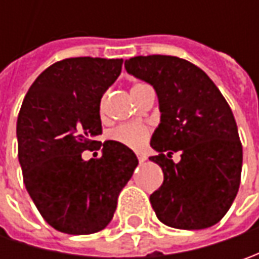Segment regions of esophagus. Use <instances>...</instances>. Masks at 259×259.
I'll return each instance as SVG.
<instances>
[{
    "label": "esophagus",
    "instance_id": "obj_1",
    "mask_svg": "<svg viewBox=\"0 0 259 259\" xmlns=\"http://www.w3.org/2000/svg\"><path fill=\"white\" fill-rule=\"evenodd\" d=\"M137 157H138V161H140V163H144L145 160H147V157H145V154H143V153H137Z\"/></svg>",
    "mask_w": 259,
    "mask_h": 259
}]
</instances>
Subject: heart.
<instances>
[{
    "label": "heart",
    "mask_w": 259,
    "mask_h": 259,
    "mask_svg": "<svg viewBox=\"0 0 259 259\" xmlns=\"http://www.w3.org/2000/svg\"><path fill=\"white\" fill-rule=\"evenodd\" d=\"M145 85L143 83H135L131 89V94L140 91L141 88H144ZM111 138L121 143V144L131 147V148H138L144 144L148 138V130L145 128L144 125L140 124H130V125H121L118 128H115L114 131L111 133Z\"/></svg>",
    "instance_id": "b5f03b06"
}]
</instances>
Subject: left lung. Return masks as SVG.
Returning <instances> with one entry per match:
<instances>
[{
	"label": "left lung",
	"mask_w": 259,
	"mask_h": 259,
	"mask_svg": "<svg viewBox=\"0 0 259 259\" xmlns=\"http://www.w3.org/2000/svg\"><path fill=\"white\" fill-rule=\"evenodd\" d=\"M130 75L154 88L161 112L150 157L164 173L150 196L157 218L177 229L218 224L236 197L242 145L234 114L210 77L174 56H137L125 60ZM179 151V163L171 154Z\"/></svg>",
	"instance_id": "1"
}]
</instances>
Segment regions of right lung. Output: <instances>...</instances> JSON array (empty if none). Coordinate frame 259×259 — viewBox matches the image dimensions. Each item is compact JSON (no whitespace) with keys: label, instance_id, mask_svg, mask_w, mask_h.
Instances as JSON below:
<instances>
[{"label":"right lung","instance_id":"add662e5","mask_svg":"<svg viewBox=\"0 0 259 259\" xmlns=\"http://www.w3.org/2000/svg\"><path fill=\"white\" fill-rule=\"evenodd\" d=\"M122 59L73 57L47 67L30 86L18 119V161L27 192L56 231L88 235L112 221L118 196L138 165L112 140L101 158L83 160L102 134L99 105Z\"/></svg>","mask_w":259,"mask_h":259}]
</instances>
